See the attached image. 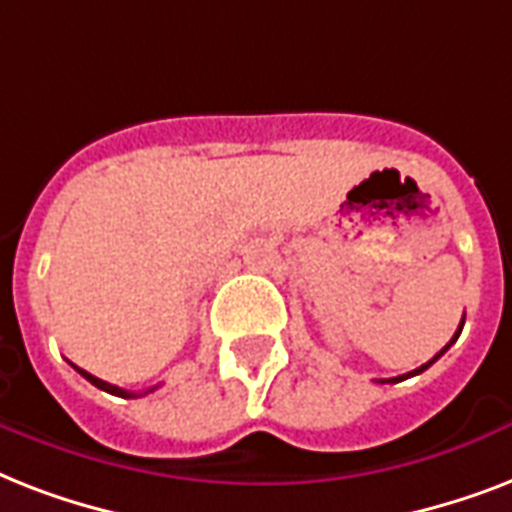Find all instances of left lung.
I'll return each mask as SVG.
<instances>
[{"instance_id":"1","label":"left lung","mask_w":512,"mask_h":512,"mask_svg":"<svg viewBox=\"0 0 512 512\" xmlns=\"http://www.w3.org/2000/svg\"><path fill=\"white\" fill-rule=\"evenodd\" d=\"M462 324H465V316H462ZM462 324H460V329H457V332H454L452 342H454V340H457V337H460V332H462ZM452 342H449V345H452ZM449 345H446V348H444V350H441V353H436V356L430 358L428 364H422V366H420V369H414V372H409V374H401V377H390V380H377V382H401V380H406V377H414V374H420V372H425V369H428V366H430V364H433V361H438V358L444 356L446 350H449Z\"/></svg>"}]
</instances>
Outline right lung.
I'll return each instance as SVG.
<instances>
[{
	"instance_id": "add662e5",
	"label": "right lung",
	"mask_w": 512,
	"mask_h": 512,
	"mask_svg": "<svg viewBox=\"0 0 512 512\" xmlns=\"http://www.w3.org/2000/svg\"><path fill=\"white\" fill-rule=\"evenodd\" d=\"M76 372L82 374L84 380H90L92 385H95V388H100V390H106V393H111V396H122V398H138V393H130V390H122V388H116V385H111V382H106V380H100V377H95V374H90V372H84V369H79V366H74ZM151 390H156V388H151ZM151 390H146V393H151ZM146 393H140V396H146Z\"/></svg>"
}]
</instances>
